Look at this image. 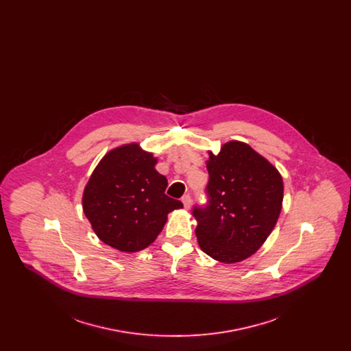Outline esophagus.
<instances>
[{
	"instance_id": "1",
	"label": "esophagus",
	"mask_w": 351,
	"mask_h": 351,
	"mask_svg": "<svg viewBox=\"0 0 351 351\" xmlns=\"http://www.w3.org/2000/svg\"><path fill=\"white\" fill-rule=\"evenodd\" d=\"M182 201H183L184 208L189 209V206H191V196L189 195H184L183 197H182Z\"/></svg>"
}]
</instances>
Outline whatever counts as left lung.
Here are the masks:
<instances>
[{"instance_id": "left-lung-1", "label": "left lung", "mask_w": 351, "mask_h": 351, "mask_svg": "<svg viewBox=\"0 0 351 351\" xmlns=\"http://www.w3.org/2000/svg\"><path fill=\"white\" fill-rule=\"evenodd\" d=\"M209 182L204 205H195L201 250L237 263L258 250L282 210L283 180L278 169L249 145L229 142L206 162Z\"/></svg>"}]
</instances>
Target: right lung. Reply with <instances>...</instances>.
Wrapping results in <instances>:
<instances>
[{
  "instance_id": "1",
  "label": "right lung",
  "mask_w": 351,
  "mask_h": 351,
  "mask_svg": "<svg viewBox=\"0 0 351 351\" xmlns=\"http://www.w3.org/2000/svg\"><path fill=\"white\" fill-rule=\"evenodd\" d=\"M156 159L138 145L108 152L84 189L83 209L95 233L121 251L143 250L162 232L167 215L183 208L165 193L168 182Z\"/></svg>"
}]
</instances>
